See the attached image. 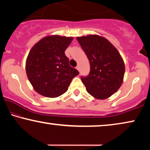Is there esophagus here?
<instances>
[{
	"instance_id": "esophagus-1",
	"label": "esophagus",
	"mask_w": 150,
	"mask_h": 150,
	"mask_svg": "<svg viewBox=\"0 0 150 150\" xmlns=\"http://www.w3.org/2000/svg\"><path fill=\"white\" fill-rule=\"evenodd\" d=\"M76 69L78 71H80V67L79 66H77L76 67Z\"/></svg>"
}]
</instances>
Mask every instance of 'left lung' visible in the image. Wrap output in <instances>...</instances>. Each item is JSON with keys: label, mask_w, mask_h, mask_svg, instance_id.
Segmentation results:
<instances>
[{"label": "left lung", "mask_w": 150, "mask_h": 150, "mask_svg": "<svg viewBox=\"0 0 150 150\" xmlns=\"http://www.w3.org/2000/svg\"><path fill=\"white\" fill-rule=\"evenodd\" d=\"M78 42L90 63V72L81 77L90 95L104 100L114 94L122 85L125 65L120 52L109 41L97 35L78 37Z\"/></svg>", "instance_id": "obj_1"}]
</instances>
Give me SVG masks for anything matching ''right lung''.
Here are the masks:
<instances>
[{
  "label": "right lung",
  "instance_id": "right-lung-1",
  "mask_svg": "<svg viewBox=\"0 0 150 150\" xmlns=\"http://www.w3.org/2000/svg\"><path fill=\"white\" fill-rule=\"evenodd\" d=\"M73 38L50 35L33 46L26 61V71L34 89L40 95L56 98L65 93L79 72L69 64L65 51Z\"/></svg>",
  "mask_w": 150,
  "mask_h": 150
}]
</instances>
